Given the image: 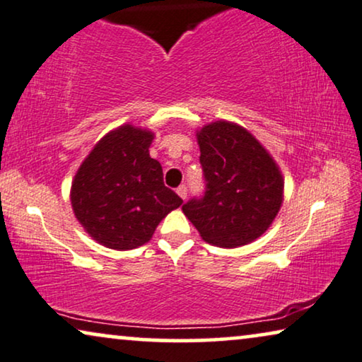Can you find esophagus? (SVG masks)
Listing matches in <instances>:
<instances>
[{"label":"esophagus","instance_id":"obj_1","mask_svg":"<svg viewBox=\"0 0 362 362\" xmlns=\"http://www.w3.org/2000/svg\"><path fill=\"white\" fill-rule=\"evenodd\" d=\"M187 192H189V190H187V185H180V187H178V189H177V194H178V197H180V199H187Z\"/></svg>","mask_w":362,"mask_h":362}]
</instances>
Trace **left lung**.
I'll list each match as a JSON object with an SVG mask.
<instances>
[{
	"label": "left lung",
	"instance_id": "1",
	"mask_svg": "<svg viewBox=\"0 0 362 362\" xmlns=\"http://www.w3.org/2000/svg\"><path fill=\"white\" fill-rule=\"evenodd\" d=\"M205 192L182 210L205 242L235 248L262 237L283 202V177L262 144L237 124H209L197 134Z\"/></svg>",
	"mask_w": 362,
	"mask_h": 362
}]
</instances>
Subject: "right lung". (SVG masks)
Returning a JSON list of instances; mask_svg holds the SVG:
<instances>
[{
	"mask_svg": "<svg viewBox=\"0 0 362 362\" xmlns=\"http://www.w3.org/2000/svg\"><path fill=\"white\" fill-rule=\"evenodd\" d=\"M153 134L122 125L100 139L71 189L76 218L95 242L114 250L147 243L180 197L163 185L162 165L148 156Z\"/></svg>",
	"mask_w": 362,
	"mask_h": 362,
	"instance_id": "1",
	"label": "right lung"
}]
</instances>
